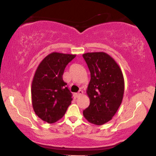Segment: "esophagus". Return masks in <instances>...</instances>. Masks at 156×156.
I'll list each match as a JSON object with an SVG mask.
<instances>
[{
  "label": "esophagus",
  "mask_w": 156,
  "mask_h": 156,
  "mask_svg": "<svg viewBox=\"0 0 156 156\" xmlns=\"http://www.w3.org/2000/svg\"><path fill=\"white\" fill-rule=\"evenodd\" d=\"M82 94H83V91L80 90L79 92H78L76 94V97H77V98H79V97H80V95H82Z\"/></svg>",
  "instance_id": "esophagus-1"
}]
</instances>
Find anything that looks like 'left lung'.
<instances>
[{
    "label": "left lung",
    "instance_id": "obj_1",
    "mask_svg": "<svg viewBox=\"0 0 156 156\" xmlns=\"http://www.w3.org/2000/svg\"><path fill=\"white\" fill-rule=\"evenodd\" d=\"M90 71L91 79L87 89L90 104L83 112L89 122L102 125L115 115L122 101L125 81L116 61L104 52L83 53Z\"/></svg>",
    "mask_w": 156,
    "mask_h": 156
}]
</instances>
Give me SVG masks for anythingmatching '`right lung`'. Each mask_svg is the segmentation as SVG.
<instances>
[{"label": "right lung", "mask_w": 156, "mask_h": 156, "mask_svg": "<svg viewBox=\"0 0 156 156\" xmlns=\"http://www.w3.org/2000/svg\"><path fill=\"white\" fill-rule=\"evenodd\" d=\"M76 56L53 52L36 69L31 83L32 106L35 114L50 124L62 119L71 104L72 94L62 76L66 66Z\"/></svg>", "instance_id": "add662e5"}]
</instances>
